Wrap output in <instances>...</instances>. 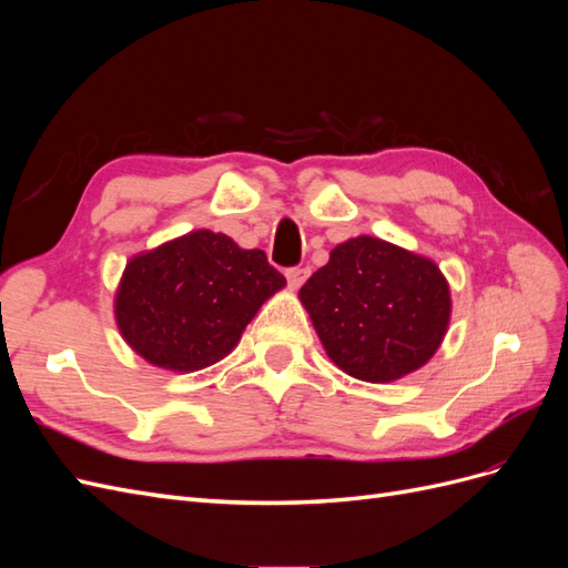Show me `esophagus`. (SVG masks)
Here are the masks:
<instances>
[{"mask_svg": "<svg viewBox=\"0 0 568 568\" xmlns=\"http://www.w3.org/2000/svg\"><path fill=\"white\" fill-rule=\"evenodd\" d=\"M286 280H288V286L291 288H298L305 280H307V274H311V270L307 267H286Z\"/></svg>", "mask_w": 568, "mask_h": 568, "instance_id": "1", "label": "esophagus"}]
</instances>
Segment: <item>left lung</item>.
I'll list each match as a JSON object with an SVG mask.
<instances>
[{
	"instance_id": "8db88e82",
	"label": "left lung",
	"mask_w": 568,
	"mask_h": 568,
	"mask_svg": "<svg viewBox=\"0 0 568 568\" xmlns=\"http://www.w3.org/2000/svg\"><path fill=\"white\" fill-rule=\"evenodd\" d=\"M298 298L332 363L372 384L424 367L453 311L450 286L434 261L376 236L338 244Z\"/></svg>"
}]
</instances>
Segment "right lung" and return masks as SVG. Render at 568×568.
<instances>
[{
	"mask_svg": "<svg viewBox=\"0 0 568 568\" xmlns=\"http://www.w3.org/2000/svg\"><path fill=\"white\" fill-rule=\"evenodd\" d=\"M284 286L261 248L196 230L132 257L115 291V322L146 363L196 372L230 355L261 305Z\"/></svg>",
	"mask_w": 568,
	"mask_h": 568,
	"instance_id": "add662e5",
	"label": "right lung"
}]
</instances>
